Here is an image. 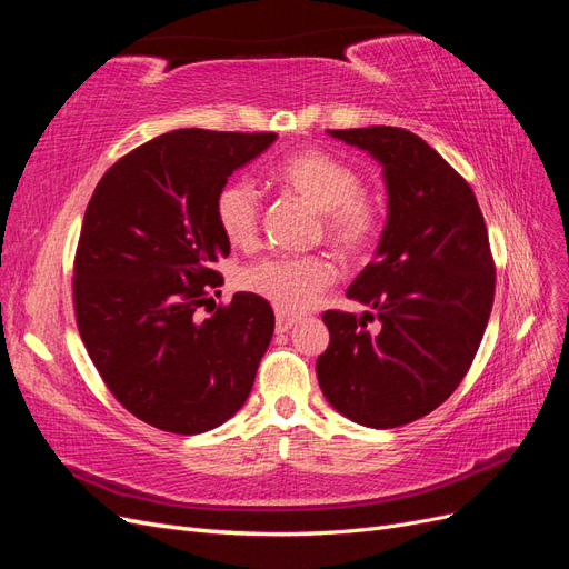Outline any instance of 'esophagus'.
<instances>
[{
    "label": "esophagus",
    "instance_id": "esophagus-1",
    "mask_svg": "<svg viewBox=\"0 0 569 569\" xmlns=\"http://www.w3.org/2000/svg\"><path fill=\"white\" fill-rule=\"evenodd\" d=\"M301 318L299 316H287V313H278V318H274V330L278 332H289L291 327H295Z\"/></svg>",
    "mask_w": 569,
    "mask_h": 569
}]
</instances>
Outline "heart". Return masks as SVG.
Wrapping results in <instances>:
<instances>
[{
	"label": "heart",
	"instance_id": "1",
	"mask_svg": "<svg viewBox=\"0 0 569 569\" xmlns=\"http://www.w3.org/2000/svg\"><path fill=\"white\" fill-rule=\"evenodd\" d=\"M274 180L320 213V234L337 253L356 258L372 247L382 226L380 206L360 192V176L349 163L316 149L299 151L278 166ZM216 220L230 244H253L261 228L258 189L247 178L222 184L216 194ZM332 280L335 268L322 256L266 258L242 270L239 287L280 311L299 313L311 308Z\"/></svg>",
	"mask_w": 569,
	"mask_h": 569
}]
</instances>
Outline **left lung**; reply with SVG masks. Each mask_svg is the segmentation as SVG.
<instances>
[{
  "label": "left lung",
  "mask_w": 569,
  "mask_h": 569,
  "mask_svg": "<svg viewBox=\"0 0 569 569\" xmlns=\"http://www.w3.org/2000/svg\"><path fill=\"white\" fill-rule=\"evenodd\" d=\"M327 134L382 166L387 222L375 261L347 289L373 313H322L330 347L318 382L343 418L401 427L449 399L485 337L496 287L485 216L470 184L418 134L389 126ZM372 317L380 333L367 330Z\"/></svg>",
  "instance_id": "left-lung-1"
}]
</instances>
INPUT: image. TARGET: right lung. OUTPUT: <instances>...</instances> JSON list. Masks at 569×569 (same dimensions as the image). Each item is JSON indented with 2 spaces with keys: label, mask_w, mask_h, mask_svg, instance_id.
<instances>
[{
  "label": "right lung",
  "mask_w": 569,
  "mask_h": 569,
  "mask_svg": "<svg viewBox=\"0 0 569 569\" xmlns=\"http://www.w3.org/2000/svg\"><path fill=\"white\" fill-rule=\"evenodd\" d=\"M274 132L184 128L116 161L84 211L76 251L78 330L101 380L134 418L201 435L244 406L272 339L266 299L237 291L209 318L199 308L230 253L216 220L228 178Z\"/></svg>",
  "instance_id": "obj_1"
}]
</instances>
